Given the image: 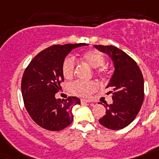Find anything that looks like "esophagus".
<instances>
[{"instance_id":"esophagus-1","label":"esophagus","mask_w":159,"mask_h":159,"mask_svg":"<svg viewBox=\"0 0 159 159\" xmlns=\"http://www.w3.org/2000/svg\"><path fill=\"white\" fill-rule=\"evenodd\" d=\"M91 100H87V99H82L81 100V103H91Z\"/></svg>"}]
</instances>
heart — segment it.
<instances>
[{
	"mask_svg": "<svg viewBox=\"0 0 159 159\" xmlns=\"http://www.w3.org/2000/svg\"><path fill=\"white\" fill-rule=\"evenodd\" d=\"M82 59L85 63L88 64L93 68H97L102 66L105 62V57L100 51L97 50H91L83 53L82 55ZM75 61L73 57L65 58L62 65V73L66 79H71L75 73ZM96 73L100 76H105L107 74V69L104 67L99 68ZM97 82L91 81V82H82L76 81L70 85V91L74 95L79 96H89L92 93L95 92L98 89Z\"/></svg>",
	"mask_w": 159,
	"mask_h": 159,
	"instance_id": "1",
	"label": "heart"
}]
</instances>
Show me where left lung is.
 I'll return each instance as SVG.
<instances>
[{
  "label": "left lung",
  "mask_w": 159,
  "mask_h": 159,
  "mask_svg": "<svg viewBox=\"0 0 159 159\" xmlns=\"http://www.w3.org/2000/svg\"><path fill=\"white\" fill-rule=\"evenodd\" d=\"M112 59L114 73L107 88L113 94V103L106 104L105 115L99 119L100 124L111 130L128 126L137 116L144 101V78L136 62L127 54L113 46L95 45Z\"/></svg>",
  "instance_id": "8db88e82"
}]
</instances>
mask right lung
I'll return each mask as SVG.
<instances>
[{
    "mask_svg": "<svg viewBox=\"0 0 159 159\" xmlns=\"http://www.w3.org/2000/svg\"><path fill=\"white\" fill-rule=\"evenodd\" d=\"M86 43L54 45L37 54L22 77L21 90L28 114L37 125L48 131H61L72 123L73 108L81 102L77 97L55 99L64 81L62 65L71 50Z\"/></svg>",
    "mask_w": 159,
    "mask_h": 159,
    "instance_id": "right-lung-1",
    "label": "right lung"
}]
</instances>
